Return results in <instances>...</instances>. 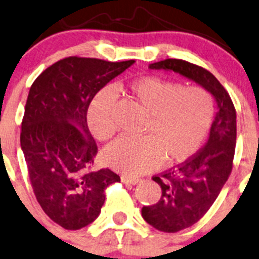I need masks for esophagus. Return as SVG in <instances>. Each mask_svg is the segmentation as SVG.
<instances>
[{"label": "esophagus", "mask_w": 259, "mask_h": 259, "mask_svg": "<svg viewBox=\"0 0 259 259\" xmlns=\"http://www.w3.org/2000/svg\"><path fill=\"white\" fill-rule=\"evenodd\" d=\"M121 182H124V184L137 185V184H139V182H140V179L130 178V176H121Z\"/></svg>", "instance_id": "1"}]
</instances>
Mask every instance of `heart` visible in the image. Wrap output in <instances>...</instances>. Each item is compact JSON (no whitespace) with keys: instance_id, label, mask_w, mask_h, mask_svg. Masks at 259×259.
<instances>
[{"instance_id":"obj_1","label":"heart","mask_w":259,"mask_h":259,"mask_svg":"<svg viewBox=\"0 0 259 259\" xmlns=\"http://www.w3.org/2000/svg\"><path fill=\"white\" fill-rule=\"evenodd\" d=\"M130 97L148 113L140 138L121 137L104 152L108 166L127 175H140L160 162H181L191 157L207 137L214 116L211 93L201 87H184L160 77L138 78L126 84ZM116 95L100 91L88 109V126L98 140L115 134L113 111Z\"/></svg>"}]
</instances>
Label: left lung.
Wrapping results in <instances>:
<instances>
[{
    "instance_id": "left-lung-1",
    "label": "left lung",
    "mask_w": 259,
    "mask_h": 259,
    "mask_svg": "<svg viewBox=\"0 0 259 259\" xmlns=\"http://www.w3.org/2000/svg\"><path fill=\"white\" fill-rule=\"evenodd\" d=\"M149 67L172 70L196 81L213 95L219 107L206 145L182 164L154 176L152 180L161 186V197L141 209L143 219L152 227L175 233L205 216L230 178L237 137L236 109L222 84L200 65L184 59H165Z\"/></svg>"
}]
</instances>
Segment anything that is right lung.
Masks as SVG:
<instances>
[{
    "label": "right lung",
    "mask_w": 259,
    "mask_h": 259,
    "mask_svg": "<svg viewBox=\"0 0 259 259\" xmlns=\"http://www.w3.org/2000/svg\"><path fill=\"white\" fill-rule=\"evenodd\" d=\"M134 63L67 57L43 70L29 89L21 148L38 203L65 230L93 222L105 189L120 181L110 168L92 170L98 148L87 113L94 95Z\"/></svg>",
    "instance_id": "1"
}]
</instances>
